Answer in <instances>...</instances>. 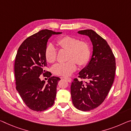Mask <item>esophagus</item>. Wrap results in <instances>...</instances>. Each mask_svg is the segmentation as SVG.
<instances>
[{
	"label": "esophagus",
	"instance_id": "obj_1",
	"mask_svg": "<svg viewBox=\"0 0 131 131\" xmlns=\"http://www.w3.org/2000/svg\"><path fill=\"white\" fill-rule=\"evenodd\" d=\"M63 78H64V79L67 80V81L68 82H71V81H72V80H71V78L64 77H63Z\"/></svg>",
	"mask_w": 131,
	"mask_h": 131
}]
</instances>
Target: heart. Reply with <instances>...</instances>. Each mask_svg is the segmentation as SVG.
I'll return each instance as SVG.
<instances>
[{"label": "heart", "mask_w": 131, "mask_h": 131, "mask_svg": "<svg viewBox=\"0 0 131 131\" xmlns=\"http://www.w3.org/2000/svg\"><path fill=\"white\" fill-rule=\"evenodd\" d=\"M57 45L62 49L68 50V61L57 63L52 67L53 72L57 75L68 76L79 66L86 65L91 56V50L86 42L79 41L77 38L70 36H64L56 41ZM57 57V50L54 45L49 44L45 50V57L49 63H53Z\"/></svg>", "instance_id": "obj_1"}]
</instances>
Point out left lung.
I'll return each mask as SVG.
<instances>
[{"instance_id":"left-lung-1","label":"left lung","mask_w":131,"mask_h":131,"mask_svg":"<svg viewBox=\"0 0 131 131\" xmlns=\"http://www.w3.org/2000/svg\"><path fill=\"white\" fill-rule=\"evenodd\" d=\"M78 33L90 38L93 51L89 63L79 72L80 79L74 78L71 83V98L76 108L88 111L100 105L107 96L115 78V59L106 40L95 31L84 30Z\"/></svg>"}]
</instances>
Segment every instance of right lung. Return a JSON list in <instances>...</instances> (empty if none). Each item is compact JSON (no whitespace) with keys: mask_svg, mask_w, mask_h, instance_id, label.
<instances>
[{"mask_svg":"<svg viewBox=\"0 0 131 131\" xmlns=\"http://www.w3.org/2000/svg\"><path fill=\"white\" fill-rule=\"evenodd\" d=\"M61 33L47 29L40 30L21 43L16 56V88L26 105L35 111H43L54 104L60 78L50 77L51 73L46 70L45 50L49 38ZM41 75L49 78L47 83L40 80Z\"/></svg>","mask_w":131,"mask_h":131,"instance_id":"1","label":"right lung"}]
</instances>
